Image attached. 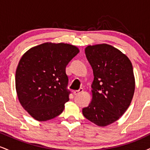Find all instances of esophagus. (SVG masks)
I'll list each match as a JSON object with an SVG mask.
<instances>
[{
    "mask_svg": "<svg viewBox=\"0 0 150 150\" xmlns=\"http://www.w3.org/2000/svg\"><path fill=\"white\" fill-rule=\"evenodd\" d=\"M82 92H83V89L80 88V89H79L78 90L73 91V94H74V95H77V94H80V93H82Z\"/></svg>",
    "mask_w": 150,
    "mask_h": 150,
    "instance_id": "1",
    "label": "esophagus"
}]
</instances>
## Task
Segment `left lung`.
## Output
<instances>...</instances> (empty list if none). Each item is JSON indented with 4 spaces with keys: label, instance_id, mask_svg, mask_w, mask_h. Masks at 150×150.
Instances as JSON below:
<instances>
[{
    "label": "left lung",
    "instance_id": "obj_1",
    "mask_svg": "<svg viewBox=\"0 0 150 150\" xmlns=\"http://www.w3.org/2000/svg\"><path fill=\"white\" fill-rule=\"evenodd\" d=\"M85 55L94 73L92 100L83 116L99 126L114 123L125 112L135 92L133 68L121 51L106 44L88 46Z\"/></svg>",
    "mask_w": 150,
    "mask_h": 150
}]
</instances>
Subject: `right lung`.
I'll list each match as a JSON object with an SVG mask.
<instances>
[{"label":"right lung","mask_w":150,"mask_h":150,"mask_svg":"<svg viewBox=\"0 0 150 150\" xmlns=\"http://www.w3.org/2000/svg\"><path fill=\"white\" fill-rule=\"evenodd\" d=\"M78 48L64 43H44L22 56L15 73V87L20 104L39 121L63 112L69 100L65 68L79 53Z\"/></svg>","instance_id":"right-lung-1"}]
</instances>
